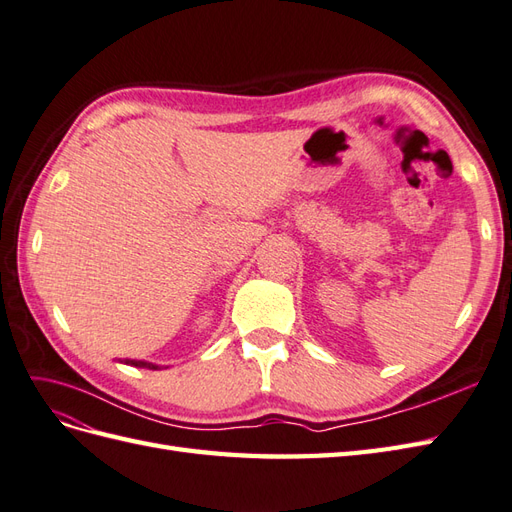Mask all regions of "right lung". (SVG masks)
<instances>
[{"instance_id": "obj_1", "label": "right lung", "mask_w": 512, "mask_h": 512, "mask_svg": "<svg viewBox=\"0 0 512 512\" xmlns=\"http://www.w3.org/2000/svg\"><path fill=\"white\" fill-rule=\"evenodd\" d=\"M125 363L138 365V368H151V370H157V365H153V363H147V361H125Z\"/></svg>"}]
</instances>
